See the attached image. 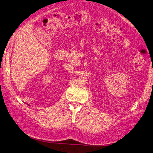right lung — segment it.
<instances>
[{
	"label": "right lung",
	"instance_id": "obj_1",
	"mask_svg": "<svg viewBox=\"0 0 153 153\" xmlns=\"http://www.w3.org/2000/svg\"><path fill=\"white\" fill-rule=\"evenodd\" d=\"M27 105H29V104H27Z\"/></svg>",
	"mask_w": 153,
	"mask_h": 153
}]
</instances>
